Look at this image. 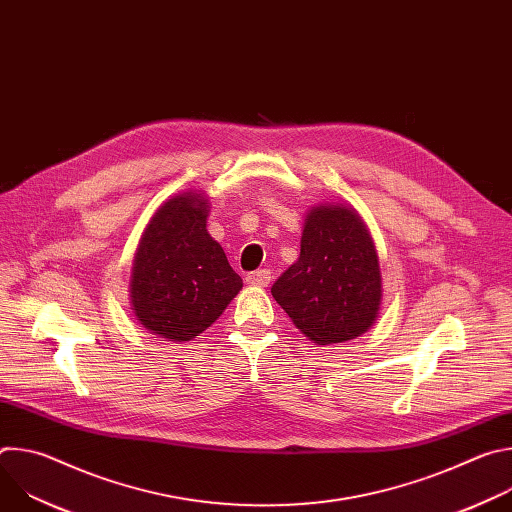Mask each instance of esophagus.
<instances>
[{
	"label": "esophagus",
	"mask_w": 512,
	"mask_h": 512,
	"mask_svg": "<svg viewBox=\"0 0 512 512\" xmlns=\"http://www.w3.org/2000/svg\"><path fill=\"white\" fill-rule=\"evenodd\" d=\"M271 281V271L269 269H259L247 275V283L255 285V287H267Z\"/></svg>",
	"instance_id": "1"
}]
</instances>
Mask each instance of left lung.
Wrapping results in <instances>:
<instances>
[{
    "label": "left lung",
    "mask_w": 512,
    "mask_h": 512,
    "mask_svg": "<svg viewBox=\"0 0 512 512\" xmlns=\"http://www.w3.org/2000/svg\"><path fill=\"white\" fill-rule=\"evenodd\" d=\"M271 296L320 346L354 340L375 324L383 304L379 255L350 204L320 202L306 212L300 257Z\"/></svg>",
    "instance_id": "left-lung-1"
}]
</instances>
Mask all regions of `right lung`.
<instances>
[{
  "instance_id": "right-lung-1",
  "label": "right lung",
  "mask_w": 512,
  "mask_h": 512,
  "mask_svg": "<svg viewBox=\"0 0 512 512\" xmlns=\"http://www.w3.org/2000/svg\"><path fill=\"white\" fill-rule=\"evenodd\" d=\"M204 190L164 200L141 233L129 279L137 322L158 338L188 342L216 322L243 289L223 247L206 231Z\"/></svg>"
}]
</instances>
